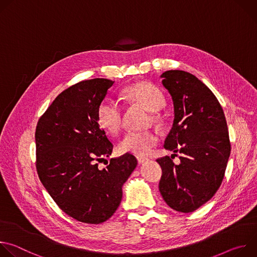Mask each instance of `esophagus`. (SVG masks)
Wrapping results in <instances>:
<instances>
[{"mask_svg": "<svg viewBox=\"0 0 257 257\" xmlns=\"http://www.w3.org/2000/svg\"><path fill=\"white\" fill-rule=\"evenodd\" d=\"M136 159H137V162H138L139 165H143L146 162H149V159L148 158H144V157H137Z\"/></svg>", "mask_w": 257, "mask_h": 257, "instance_id": "obj_1", "label": "esophagus"}]
</instances>
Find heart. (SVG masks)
Listing matches in <instances>:
<instances>
[{
	"label": "heart",
	"instance_id": "b5f03b06",
	"mask_svg": "<svg viewBox=\"0 0 257 257\" xmlns=\"http://www.w3.org/2000/svg\"><path fill=\"white\" fill-rule=\"evenodd\" d=\"M124 96L135 103L144 106L151 112H158L165 105L166 99L159 87L149 82H139L125 88ZM99 126L109 134H117L122 126L123 107L113 99H103L96 112ZM159 135L154 131H128L119 141L122 154L135 156L149 155L159 143Z\"/></svg>",
	"mask_w": 257,
	"mask_h": 257
}]
</instances>
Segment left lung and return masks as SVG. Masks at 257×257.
Segmentation results:
<instances>
[{"instance_id":"left-lung-1","label":"left lung","mask_w":257,"mask_h":257,"mask_svg":"<svg viewBox=\"0 0 257 257\" xmlns=\"http://www.w3.org/2000/svg\"><path fill=\"white\" fill-rule=\"evenodd\" d=\"M174 102L173 127L164 148L180 153V164L166 156L157 162L163 174L160 192L180 212H192L207 202L221 186L231 153L222 105L197 77L182 70L162 74ZM172 155V156H174Z\"/></svg>"}]
</instances>
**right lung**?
Instances as JSON below:
<instances>
[{
	"label": "right lung",
	"mask_w": 257,
	"mask_h": 257,
	"mask_svg": "<svg viewBox=\"0 0 257 257\" xmlns=\"http://www.w3.org/2000/svg\"><path fill=\"white\" fill-rule=\"evenodd\" d=\"M114 82L94 78L68 87L35 129L41 182L66 214L85 224H101L114 214L122 186L137 165L133 155L125 154L109 160L104 169L98 167L114 145L99 127L96 112Z\"/></svg>",
	"instance_id": "add662e5"
}]
</instances>
